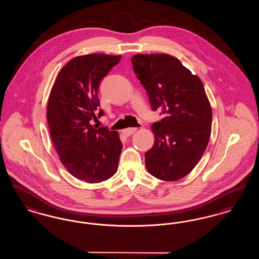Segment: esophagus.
Here are the masks:
<instances>
[{
	"instance_id": "34e87169",
	"label": "esophagus",
	"mask_w": 259,
	"mask_h": 259,
	"mask_svg": "<svg viewBox=\"0 0 259 259\" xmlns=\"http://www.w3.org/2000/svg\"><path fill=\"white\" fill-rule=\"evenodd\" d=\"M137 131V128H127V129H124L123 134L126 137H129V136L133 135Z\"/></svg>"
}]
</instances>
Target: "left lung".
I'll list each match as a JSON object with an SVG mask.
<instances>
[{"label": "left lung", "instance_id": "obj_1", "mask_svg": "<svg viewBox=\"0 0 259 259\" xmlns=\"http://www.w3.org/2000/svg\"><path fill=\"white\" fill-rule=\"evenodd\" d=\"M131 62L151 109L165 114L151 127L155 142L145 154L146 167L162 181L181 180L197 165L209 144L212 113L203 83L168 54H136Z\"/></svg>", "mask_w": 259, "mask_h": 259}]
</instances>
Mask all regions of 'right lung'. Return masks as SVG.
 I'll list each match as a JSON object with an SVG mask.
<instances>
[{
  "label": "right lung",
  "mask_w": 259,
  "mask_h": 259,
  "mask_svg": "<svg viewBox=\"0 0 259 259\" xmlns=\"http://www.w3.org/2000/svg\"><path fill=\"white\" fill-rule=\"evenodd\" d=\"M120 55L87 54L68 62L50 91L47 118L59 159L74 178L89 184L111 178L117 170L122 143L116 131L95 128L100 118L99 85Z\"/></svg>",
  "instance_id": "1"
}]
</instances>
